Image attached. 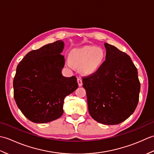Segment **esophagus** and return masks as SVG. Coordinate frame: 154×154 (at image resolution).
<instances>
[{
    "label": "esophagus",
    "instance_id": "esophagus-1",
    "mask_svg": "<svg viewBox=\"0 0 154 154\" xmlns=\"http://www.w3.org/2000/svg\"><path fill=\"white\" fill-rule=\"evenodd\" d=\"M77 83H78V85H79V87H81V86L83 85L82 79H81V77H78L77 78Z\"/></svg>",
    "mask_w": 154,
    "mask_h": 154
}]
</instances>
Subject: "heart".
Masks as SVG:
<instances>
[{
	"instance_id": "1",
	"label": "heart",
	"mask_w": 154,
	"mask_h": 154,
	"mask_svg": "<svg viewBox=\"0 0 154 154\" xmlns=\"http://www.w3.org/2000/svg\"><path fill=\"white\" fill-rule=\"evenodd\" d=\"M105 59V52L102 48L85 46L72 51L66 63L69 67L81 69L84 73L91 74L102 66Z\"/></svg>"
}]
</instances>
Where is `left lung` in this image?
Here are the masks:
<instances>
[{"label":"left lung","instance_id":"obj_1","mask_svg":"<svg viewBox=\"0 0 154 154\" xmlns=\"http://www.w3.org/2000/svg\"><path fill=\"white\" fill-rule=\"evenodd\" d=\"M106 60L94 73L83 77L89 112L98 122L114 125L134 112L140 83L137 68L128 55L104 43Z\"/></svg>","mask_w":154,"mask_h":154}]
</instances>
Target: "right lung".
I'll use <instances>...</instances> for the list:
<instances>
[{"label":"right lung","mask_w":154,"mask_h":154,"mask_svg":"<svg viewBox=\"0 0 154 154\" xmlns=\"http://www.w3.org/2000/svg\"><path fill=\"white\" fill-rule=\"evenodd\" d=\"M64 43L57 40L26 55L16 68L13 81L14 97L28 120L46 123L63 112L65 97L78 88L77 78L64 77Z\"/></svg>","instance_id":"1"}]
</instances>
